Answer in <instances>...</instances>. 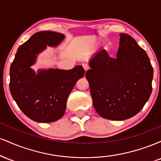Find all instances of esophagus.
Segmentation results:
<instances>
[{"instance_id":"obj_1","label":"esophagus","mask_w":161,"mask_h":161,"mask_svg":"<svg viewBox=\"0 0 161 161\" xmlns=\"http://www.w3.org/2000/svg\"><path fill=\"white\" fill-rule=\"evenodd\" d=\"M82 66H83V68H84L85 71H86V72H87L88 69H89V66H88V65H87L86 64H82Z\"/></svg>"}]
</instances>
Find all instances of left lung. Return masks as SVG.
Here are the masks:
<instances>
[{
    "label": "left lung",
    "mask_w": 161,
    "mask_h": 161,
    "mask_svg": "<svg viewBox=\"0 0 161 161\" xmlns=\"http://www.w3.org/2000/svg\"><path fill=\"white\" fill-rule=\"evenodd\" d=\"M116 58L105 50L95 53L88 62L86 77L94 108L110 120H124L143 108L152 92L153 67L145 51L133 38L119 34Z\"/></svg>",
    "instance_id": "left-lung-1"
}]
</instances>
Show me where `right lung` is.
Instances as JSON below:
<instances>
[{
  "mask_svg": "<svg viewBox=\"0 0 161 161\" xmlns=\"http://www.w3.org/2000/svg\"><path fill=\"white\" fill-rule=\"evenodd\" d=\"M65 38L61 33L42 31L34 34L18 48L10 69L13 98L28 117L38 123H51L64 116L69 95L85 70L31 68L37 57L49 47H57Z\"/></svg>",
  "mask_w": 161,
  "mask_h": 161,
  "instance_id": "obj_1",
  "label": "right lung"
}]
</instances>
